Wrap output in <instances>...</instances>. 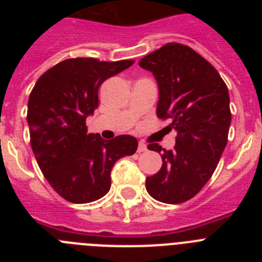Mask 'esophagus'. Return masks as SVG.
<instances>
[{
  "label": "esophagus",
  "mask_w": 262,
  "mask_h": 262,
  "mask_svg": "<svg viewBox=\"0 0 262 262\" xmlns=\"http://www.w3.org/2000/svg\"><path fill=\"white\" fill-rule=\"evenodd\" d=\"M147 151V144L144 142H139L138 145V152H145Z\"/></svg>",
  "instance_id": "obj_1"
}]
</instances>
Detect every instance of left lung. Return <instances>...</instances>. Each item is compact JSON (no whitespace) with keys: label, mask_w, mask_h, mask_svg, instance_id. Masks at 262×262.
I'll return each instance as SVG.
<instances>
[{"label":"left lung","mask_w":262,"mask_h":262,"mask_svg":"<svg viewBox=\"0 0 262 262\" xmlns=\"http://www.w3.org/2000/svg\"><path fill=\"white\" fill-rule=\"evenodd\" d=\"M159 86L156 114L170 118L177 131L173 149L149 144L163 165L147 177L148 194L164 203L193 198L211 178L227 144L231 124L230 94L216 69L187 46L168 43L139 61Z\"/></svg>","instance_id":"obj_1"}]
</instances>
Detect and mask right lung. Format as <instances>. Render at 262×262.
<instances>
[{
  "label": "right lung",
  "instance_id": "add662e5",
  "mask_svg": "<svg viewBox=\"0 0 262 262\" xmlns=\"http://www.w3.org/2000/svg\"><path fill=\"white\" fill-rule=\"evenodd\" d=\"M134 64L77 57L59 62L39 77L27 105L32 152L46 180L72 203L102 198L117 160L136 152L138 140L120 135L103 140L89 134L86 118L98 106L103 81Z\"/></svg>",
  "mask_w": 262,
  "mask_h": 262
}]
</instances>
